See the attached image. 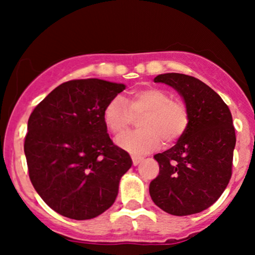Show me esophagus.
<instances>
[{"instance_id": "34e87169", "label": "esophagus", "mask_w": 255, "mask_h": 255, "mask_svg": "<svg viewBox=\"0 0 255 255\" xmlns=\"http://www.w3.org/2000/svg\"><path fill=\"white\" fill-rule=\"evenodd\" d=\"M131 160H133V164H134V165H137V164H139V163L142 160V157L131 156Z\"/></svg>"}]
</instances>
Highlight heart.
I'll list each match as a JSON object with an SVG mask.
<instances>
[{
	"label": "heart",
	"instance_id": "obj_1",
	"mask_svg": "<svg viewBox=\"0 0 255 255\" xmlns=\"http://www.w3.org/2000/svg\"><path fill=\"white\" fill-rule=\"evenodd\" d=\"M139 116L140 129L129 131L118 140L124 150L135 154L156 150L162 140L165 144L177 141L191 121L187 104L172 99L166 91L157 87L134 91L127 101L116 96L108 102L103 113L105 126L115 135L124 134Z\"/></svg>",
	"mask_w": 255,
	"mask_h": 255
}]
</instances>
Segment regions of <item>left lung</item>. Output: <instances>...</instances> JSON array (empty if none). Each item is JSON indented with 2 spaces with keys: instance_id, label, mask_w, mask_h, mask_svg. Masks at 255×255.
<instances>
[{
  "instance_id": "left-lung-1",
  "label": "left lung",
  "mask_w": 255,
  "mask_h": 255,
  "mask_svg": "<svg viewBox=\"0 0 255 255\" xmlns=\"http://www.w3.org/2000/svg\"><path fill=\"white\" fill-rule=\"evenodd\" d=\"M182 96L191 114L186 133L176 145L154 154L159 174L150 183V195L163 211L188 216L218 200L233 174L235 128L228 105L199 79L180 73L154 78Z\"/></svg>"
}]
</instances>
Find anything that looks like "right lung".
I'll use <instances>...</instances> for the list:
<instances>
[{
  "instance_id": "1",
  "label": "right lung",
  "mask_w": 255,
  "mask_h": 255,
  "mask_svg": "<svg viewBox=\"0 0 255 255\" xmlns=\"http://www.w3.org/2000/svg\"><path fill=\"white\" fill-rule=\"evenodd\" d=\"M125 89L99 79L69 80L30 115L24 142L28 176L45 204L64 217L95 218L118 197L131 159L110 139L103 113Z\"/></svg>"
}]
</instances>
